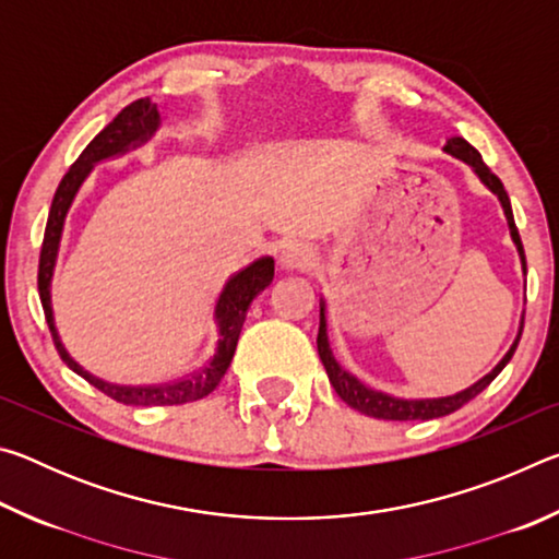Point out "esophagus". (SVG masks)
<instances>
[{"label": "esophagus", "instance_id": "34e87169", "mask_svg": "<svg viewBox=\"0 0 559 559\" xmlns=\"http://www.w3.org/2000/svg\"><path fill=\"white\" fill-rule=\"evenodd\" d=\"M278 263L283 271L306 273L316 266V257H313V251L306 249V246H288V249H283Z\"/></svg>", "mask_w": 559, "mask_h": 559}]
</instances>
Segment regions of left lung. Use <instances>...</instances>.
Here are the masks:
<instances>
[{
	"label": "left lung",
	"mask_w": 559,
	"mask_h": 559,
	"mask_svg": "<svg viewBox=\"0 0 559 559\" xmlns=\"http://www.w3.org/2000/svg\"><path fill=\"white\" fill-rule=\"evenodd\" d=\"M449 155L463 159V163H468L473 167V173L480 177V182H484L490 192H493L500 204H503V212H506V219L510 226V236H513V241L518 246V253H520V261H523V271H525V251H523V241H520V234H518V226L513 219V210H510V200H508V192L500 179L490 173L488 165L484 163V157L476 147L471 143H466L463 138H449L447 145H443ZM520 335H523V323H520V333L515 337V343L510 345V349L506 353V357L500 359V362L490 370L484 380H478L476 384H471L468 390H463L459 394H451V396H439V400H400V396H390L384 392H374L370 386H365L362 382L353 377L349 372H345L343 367L337 365V359L333 355V349H330L328 343V325H325V302L320 300V328H318V355L323 359V367L328 372V380L330 384L335 386V392L340 400H343L347 406H353L359 414H367V416H374V419H386V421H414V419H437V416H447L451 412L461 409L463 404H468L473 396H478L480 392L486 390V386L496 380L500 374V370L510 362V357H513L515 347L520 343Z\"/></svg>",
	"instance_id": "obj_1"
}]
</instances>
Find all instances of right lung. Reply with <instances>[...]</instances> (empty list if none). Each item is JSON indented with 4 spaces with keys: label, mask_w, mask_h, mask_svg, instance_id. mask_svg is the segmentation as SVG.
I'll return each instance as SVG.
<instances>
[{
    "label": "right lung",
    "mask_w": 559,
    "mask_h": 559,
    "mask_svg": "<svg viewBox=\"0 0 559 559\" xmlns=\"http://www.w3.org/2000/svg\"><path fill=\"white\" fill-rule=\"evenodd\" d=\"M157 126H159L157 106L150 98H140L135 103H130L128 108H122L118 116L112 118V122H108V126L91 140L88 147L81 153V157L75 159L69 173L63 175L59 189H56L49 222H46V231H44L41 257H39V296H41L46 323H49L53 345L59 349L61 359L75 374H81L83 380L91 382L96 390L108 394L110 400H116L120 404H130V406H175V404H189V402L204 400L206 394H212L216 390V384L222 382L226 370H229L234 349H236V343H239V335L246 320V310H249L251 300L257 298L263 288L271 286L273 281L271 257H263L259 261L249 263V266L241 269L239 273H234V276L226 281V286L219 293V300H216L214 306L216 328H219L216 353L210 362L200 367V370L189 372L187 377H182V380L165 382V384H147V386L108 384L98 380V377L88 374L69 353H66V347L61 345V337L56 333L53 308H51V278H53L56 257H59L66 214H69L73 197L83 185V179L88 177L93 165L100 163V159L122 155L130 147L143 145L145 140L157 130Z\"/></svg>",
    "instance_id": "right-lung-1"
}]
</instances>
